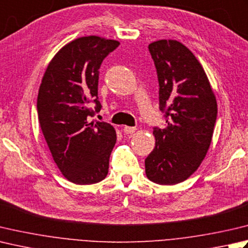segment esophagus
<instances>
[{"label":"esophagus","instance_id":"obj_1","mask_svg":"<svg viewBox=\"0 0 248 248\" xmlns=\"http://www.w3.org/2000/svg\"><path fill=\"white\" fill-rule=\"evenodd\" d=\"M124 133H127V134H132L135 132V131H137V128L128 127V125H125V127L124 128Z\"/></svg>","mask_w":248,"mask_h":248}]
</instances>
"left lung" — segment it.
<instances>
[{
  "label": "left lung",
  "mask_w": 248,
  "mask_h": 248,
  "mask_svg": "<svg viewBox=\"0 0 248 248\" xmlns=\"http://www.w3.org/2000/svg\"><path fill=\"white\" fill-rule=\"evenodd\" d=\"M159 80V108L166 110L167 127L155 128L156 146L145 159L153 183L175 185L200 167L212 142L217 101L196 56L176 40L149 44Z\"/></svg>",
  "instance_id": "8db88e82"
}]
</instances>
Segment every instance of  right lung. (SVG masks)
<instances>
[{
    "instance_id": "1",
    "label": "right lung",
    "mask_w": 248,
    "mask_h": 248,
    "mask_svg": "<svg viewBox=\"0 0 248 248\" xmlns=\"http://www.w3.org/2000/svg\"><path fill=\"white\" fill-rule=\"evenodd\" d=\"M115 40L89 35L65 44L48 64L37 95L38 123L53 161L76 185L99 183L108 173L117 135L113 125L89 121L98 100L99 69Z\"/></svg>"
}]
</instances>
